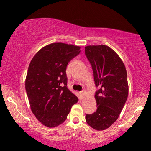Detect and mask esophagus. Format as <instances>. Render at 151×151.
Here are the masks:
<instances>
[{"instance_id": "esophagus-1", "label": "esophagus", "mask_w": 151, "mask_h": 151, "mask_svg": "<svg viewBox=\"0 0 151 151\" xmlns=\"http://www.w3.org/2000/svg\"><path fill=\"white\" fill-rule=\"evenodd\" d=\"M80 95H81V96H82V97H84V96H85L86 95V91H80Z\"/></svg>"}]
</instances>
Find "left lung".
<instances>
[{
	"mask_svg": "<svg viewBox=\"0 0 151 151\" xmlns=\"http://www.w3.org/2000/svg\"><path fill=\"white\" fill-rule=\"evenodd\" d=\"M84 51L99 88L95 95L97 110L85 119L93 129L103 131L117 120L127 100V70L119 55L106 45H89Z\"/></svg>",
	"mask_w": 151,
	"mask_h": 151,
	"instance_id": "obj_1",
	"label": "left lung"
}]
</instances>
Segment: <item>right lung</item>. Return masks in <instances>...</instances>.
<instances>
[{"instance_id":"right-lung-1","label":"right lung","mask_w":151,"mask_h":151,"mask_svg":"<svg viewBox=\"0 0 151 151\" xmlns=\"http://www.w3.org/2000/svg\"><path fill=\"white\" fill-rule=\"evenodd\" d=\"M80 47L51 43L37 52L29 66L25 89L32 113L43 125L53 128L66 120L78 98L67 88L68 63Z\"/></svg>"}]
</instances>
